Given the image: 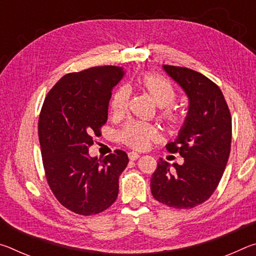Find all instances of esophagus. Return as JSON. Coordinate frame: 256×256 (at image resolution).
Here are the masks:
<instances>
[{
  "label": "esophagus",
  "instance_id": "obj_1",
  "mask_svg": "<svg viewBox=\"0 0 256 256\" xmlns=\"http://www.w3.org/2000/svg\"><path fill=\"white\" fill-rule=\"evenodd\" d=\"M138 157H140V154H136V152H128V158H130V160H136Z\"/></svg>",
  "mask_w": 256,
  "mask_h": 256
}]
</instances>
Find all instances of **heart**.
<instances>
[{
  "instance_id": "obj_1",
  "label": "heart",
  "mask_w": 256,
  "mask_h": 256,
  "mask_svg": "<svg viewBox=\"0 0 256 256\" xmlns=\"http://www.w3.org/2000/svg\"><path fill=\"white\" fill-rule=\"evenodd\" d=\"M138 84L152 97L159 106L160 118L167 126L176 128L183 123V110L174 104L178 97V90L170 80L154 73H146L138 78ZM128 102L130 90L128 86H120L115 90L110 99L112 115L115 118L123 116L128 110ZM120 136L122 141L130 148L144 150L148 148L150 142L158 136V131L154 125L149 123L142 120H131L125 125Z\"/></svg>"
}]
</instances>
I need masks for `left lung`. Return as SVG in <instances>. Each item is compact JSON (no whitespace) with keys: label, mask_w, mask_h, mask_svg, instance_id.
<instances>
[{"label":"left lung","mask_w":256,"mask_h":256,"mask_svg":"<svg viewBox=\"0 0 256 256\" xmlns=\"http://www.w3.org/2000/svg\"><path fill=\"white\" fill-rule=\"evenodd\" d=\"M164 68L190 98L188 120L166 149L180 154L183 164L159 159L151 176L156 200L175 209H192L209 198L226 168L232 146V115L218 86L188 68Z\"/></svg>","instance_id":"left-lung-1"}]
</instances>
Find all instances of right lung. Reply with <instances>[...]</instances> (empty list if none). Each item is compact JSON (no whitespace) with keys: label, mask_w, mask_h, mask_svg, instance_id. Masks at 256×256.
<instances>
[{"label":"right lung","mask_w":256,"mask_h":256,"mask_svg":"<svg viewBox=\"0 0 256 256\" xmlns=\"http://www.w3.org/2000/svg\"><path fill=\"white\" fill-rule=\"evenodd\" d=\"M123 68L94 66L66 74L42 104L38 138L45 177L60 204L76 214H100L116 201L128 162L123 150L89 157L94 136L107 122L108 104Z\"/></svg>","instance_id":"right-lung-1"}]
</instances>
